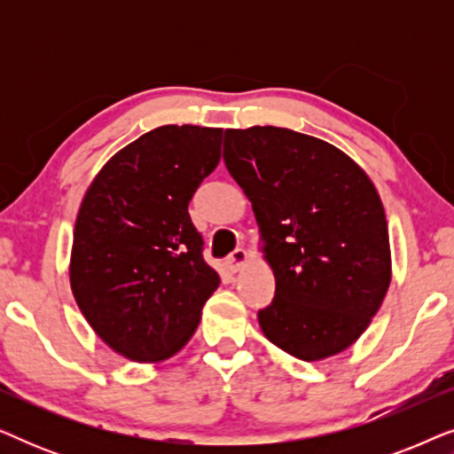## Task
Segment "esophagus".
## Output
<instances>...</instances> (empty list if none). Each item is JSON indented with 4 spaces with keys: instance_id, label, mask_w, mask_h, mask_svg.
<instances>
[{
    "instance_id": "obj_1",
    "label": "esophagus",
    "mask_w": 454,
    "mask_h": 454,
    "mask_svg": "<svg viewBox=\"0 0 454 454\" xmlns=\"http://www.w3.org/2000/svg\"><path fill=\"white\" fill-rule=\"evenodd\" d=\"M246 262H247V252L244 250V247H238V250H235L231 256L225 260L227 269L231 270V272H238V270L244 269Z\"/></svg>"
}]
</instances>
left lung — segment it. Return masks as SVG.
<instances>
[{"label":"left lung","instance_id":"obj_1","mask_svg":"<svg viewBox=\"0 0 454 454\" xmlns=\"http://www.w3.org/2000/svg\"><path fill=\"white\" fill-rule=\"evenodd\" d=\"M223 159L250 198L275 297L264 337L303 362L337 356L370 326L390 285L380 196L337 146L287 128L225 129Z\"/></svg>","mask_w":454,"mask_h":454}]
</instances>
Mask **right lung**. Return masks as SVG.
<instances>
[{
  "label": "right lung",
  "mask_w": 454,
  "mask_h": 454,
  "mask_svg": "<svg viewBox=\"0 0 454 454\" xmlns=\"http://www.w3.org/2000/svg\"><path fill=\"white\" fill-rule=\"evenodd\" d=\"M221 128L160 126L121 148L80 204L72 294L111 349L160 362L194 334L221 278L188 204L219 165Z\"/></svg>",
  "instance_id": "1"
}]
</instances>
